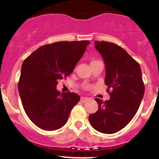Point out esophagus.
Masks as SVG:
<instances>
[{"mask_svg":"<svg viewBox=\"0 0 159 159\" xmlns=\"http://www.w3.org/2000/svg\"><path fill=\"white\" fill-rule=\"evenodd\" d=\"M89 100L88 98H85V97H81V99H80V101H81L82 103H85V101H87Z\"/></svg>","mask_w":159,"mask_h":159,"instance_id":"34e87169","label":"esophagus"}]
</instances>
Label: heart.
Masks as SVG:
<instances>
[{
	"label": "heart",
	"mask_w": 159,
	"mask_h": 159,
	"mask_svg": "<svg viewBox=\"0 0 159 159\" xmlns=\"http://www.w3.org/2000/svg\"><path fill=\"white\" fill-rule=\"evenodd\" d=\"M94 61H92L91 62V63H92V62H94Z\"/></svg>",
	"instance_id": "1"
}]
</instances>
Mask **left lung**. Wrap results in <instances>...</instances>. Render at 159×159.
<instances>
[{
  "instance_id": "left-lung-1",
  "label": "left lung",
  "mask_w": 159,
  "mask_h": 159,
  "mask_svg": "<svg viewBox=\"0 0 159 159\" xmlns=\"http://www.w3.org/2000/svg\"><path fill=\"white\" fill-rule=\"evenodd\" d=\"M94 48L105 64L104 83L110 98L98 103L96 113L89 115L91 125L99 132L114 134L131 121L138 110L145 88L140 65L122 47L106 41H95Z\"/></svg>"
}]
</instances>
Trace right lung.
I'll return each mask as SVG.
<instances>
[{
	"instance_id": "obj_1",
	"label": "right lung",
	"mask_w": 159,
	"mask_h": 159,
	"mask_svg": "<svg viewBox=\"0 0 159 159\" xmlns=\"http://www.w3.org/2000/svg\"><path fill=\"white\" fill-rule=\"evenodd\" d=\"M89 41H61L43 46L23 61L18 89L23 108L31 122L46 131L64 126L77 94L61 93L58 81L70 75Z\"/></svg>"
}]
</instances>
